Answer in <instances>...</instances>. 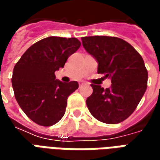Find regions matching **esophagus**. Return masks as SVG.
Wrapping results in <instances>:
<instances>
[{"label":"esophagus","instance_id":"esophagus-1","mask_svg":"<svg viewBox=\"0 0 160 160\" xmlns=\"http://www.w3.org/2000/svg\"><path fill=\"white\" fill-rule=\"evenodd\" d=\"M79 85H80V87H82L83 85H85V82H84V81H80V83H79Z\"/></svg>","mask_w":160,"mask_h":160}]
</instances>
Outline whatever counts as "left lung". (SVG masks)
<instances>
[{"mask_svg":"<svg viewBox=\"0 0 160 160\" xmlns=\"http://www.w3.org/2000/svg\"><path fill=\"white\" fill-rule=\"evenodd\" d=\"M87 52L98 62V73L111 78V87L104 89L91 84L93 92L87 105L97 120L108 124L126 120L136 109L148 87L144 61L133 46L117 37L81 38Z\"/></svg>","mask_w":160,"mask_h":160,"instance_id":"left-lung-1","label":"left lung"}]
</instances>
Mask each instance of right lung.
<instances>
[{"label": "right lung", "mask_w": 160, "mask_h": 160, "mask_svg": "<svg viewBox=\"0 0 160 160\" xmlns=\"http://www.w3.org/2000/svg\"><path fill=\"white\" fill-rule=\"evenodd\" d=\"M80 44L76 38L49 37L32 44L15 64L14 96L25 114L37 124L52 126L65 114L67 99L79 84L56 80L55 72L64 67Z\"/></svg>", "instance_id": "add662e5"}]
</instances>
